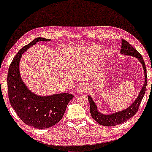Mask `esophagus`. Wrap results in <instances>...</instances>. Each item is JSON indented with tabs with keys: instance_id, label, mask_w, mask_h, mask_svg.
Instances as JSON below:
<instances>
[{
	"instance_id": "esophagus-1",
	"label": "esophagus",
	"mask_w": 152,
	"mask_h": 152,
	"mask_svg": "<svg viewBox=\"0 0 152 152\" xmlns=\"http://www.w3.org/2000/svg\"><path fill=\"white\" fill-rule=\"evenodd\" d=\"M87 90V88L85 85H83V84H80V85L78 86L77 88V94H81L83 92H85Z\"/></svg>"
}]
</instances>
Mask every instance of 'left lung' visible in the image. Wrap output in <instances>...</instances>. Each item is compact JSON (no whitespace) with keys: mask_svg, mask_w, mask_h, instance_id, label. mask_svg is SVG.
Here are the masks:
<instances>
[{"mask_svg":"<svg viewBox=\"0 0 152 152\" xmlns=\"http://www.w3.org/2000/svg\"><path fill=\"white\" fill-rule=\"evenodd\" d=\"M121 44V54H123L125 56H131L135 57L140 62L144 72V79H144V83L137 98L135 99V101L130 106H128L126 108L124 109V110L115 112V113L111 114H103L100 113L98 109V106L96 105L95 102L93 100L91 96H88V100L89 102V104H90L91 115L97 123L102 126H113L120 125V124L123 123L124 122L133 117L134 115H135L145 92L147 80H148L147 78L148 77H147L145 64L144 63L142 56L128 42H126L125 39H122Z\"/></svg>","mask_w":152,"mask_h":152,"instance_id":"left-lung-1","label":"left lung"}]
</instances>
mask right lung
<instances>
[{"mask_svg":"<svg viewBox=\"0 0 152 152\" xmlns=\"http://www.w3.org/2000/svg\"><path fill=\"white\" fill-rule=\"evenodd\" d=\"M50 40L39 37L23 46L11 62L7 76L10 104L23 123L36 129L49 128L58 123L73 98V95L68 93L38 95L32 92L21 79L19 63L22 54L37 42Z\"/></svg>","mask_w":152,"mask_h":152,"instance_id":"obj_1","label":"right lung"}]
</instances>
